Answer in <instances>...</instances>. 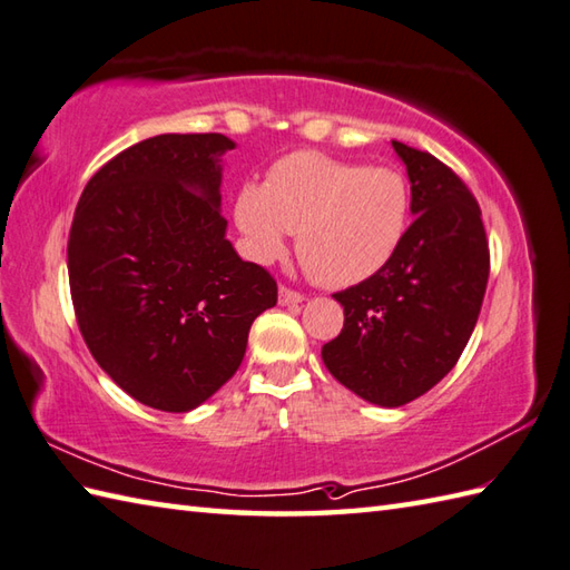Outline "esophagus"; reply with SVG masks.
Masks as SVG:
<instances>
[{
  "label": "esophagus",
  "mask_w": 570,
  "mask_h": 570,
  "mask_svg": "<svg viewBox=\"0 0 570 570\" xmlns=\"http://www.w3.org/2000/svg\"><path fill=\"white\" fill-rule=\"evenodd\" d=\"M301 301H304V296H301L298 292H292V288H286V286L278 288V304L282 306H298Z\"/></svg>",
  "instance_id": "esophagus-1"
}]
</instances>
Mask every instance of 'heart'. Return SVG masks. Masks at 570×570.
<instances>
[{"label": "heart", "instance_id": "b5f03b06", "mask_svg": "<svg viewBox=\"0 0 570 570\" xmlns=\"http://www.w3.org/2000/svg\"><path fill=\"white\" fill-rule=\"evenodd\" d=\"M233 215L254 262L282 257L296 229L298 257L311 274L345 288L382 272L402 247L411 190L396 168L296 151L272 164L264 186L247 180Z\"/></svg>", "mask_w": 570, "mask_h": 570}]
</instances>
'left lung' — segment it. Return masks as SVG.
Masks as SVG:
<instances>
[{
    "instance_id": "left-lung-1",
    "label": "left lung",
    "mask_w": 570,
    "mask_h": 570,
    "mask_svg": "<svg viewBox=\"0 0 570 570\" xmlns=\"http://www.w3.org/2000/svg\"><path fill=\"white\" fill-rule=\"evenodd\" d=\"M406 166L402 247L367 282L333 294L345 325L321 355L333 377L377 406H404L439 384L475 328L490 274L480 205L435 156L392 141Z\"/></svg>"
}]
</instances>
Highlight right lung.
<instances>
[{"label": "right lung", "mask_w": 570, "mask_h": 570, "mask_svg": "<svg viewBox=\"0 0 570 570\" xmlns=\"http://www.w3.org/2000/svg\"><path fill=\"white\" fill-rule=\"evenodd\" d=\"M225 135H159L117 154L78 200L68 276L85 345L137 402L171 414L233 377L276 282L242 262L220 213Z\"/></svg>", "instance_id": "add662e5"}]
</instances>
